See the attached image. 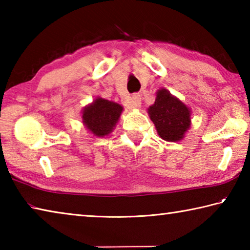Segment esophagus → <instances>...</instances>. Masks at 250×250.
I'll return each instance as SVG.
<instances>
[{
  "label": "esophagus",
  "instance_id": "34e87169",
  "mask_svg": "<svg viewBox=\"0 0 250 250\" xmlns=\"http://www.w3.org/2000/svg\"><path fill=\"white\" fill-rule=\"evenodd\" d=\"M125 105L129 109L140 108L141 107V97H140V95L134 94L131 97H129V98H125Z\"/></svg>",
  "mask_w": 250,
  "mask_h": 250
}]
</instances>
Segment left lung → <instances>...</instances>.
Here are the masks:
<instances>
[{
  "instance_id": "obj_1",
  "label": "left lung",
  "mask_w": 250,
  "mask_h": 250,
  "mask_svg": "<svg viewBox=\"0 0 250 250\" xmlns=\"http://www.w3.org/2000/svg\"><path fill=\"white\" fill-rule=\"evenodd\" d=\"M151 120L163 140L179 141L191 125L188 108L166 89L156 94L154 104L149 108Z\"/></svg>"
}]
</instances>
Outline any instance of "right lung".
Masks as SVG:
<instances>
[{"instance_id":"right-lung-1","label":"right lung","mask_w":250,"mask_h":250,"mask_svg":"<svg viewBox=\"0 0 250 250\" xmlns=\"http://www.w3.org/2000/svg\"><path fill=\"white\" fill-rule=\"evenodd\" d=\"M121 112L120 104L104 98H97L94 104L83 109V124L95 135L104 137L111 132L119 120Z\"/></svg>"}]
</instances>
